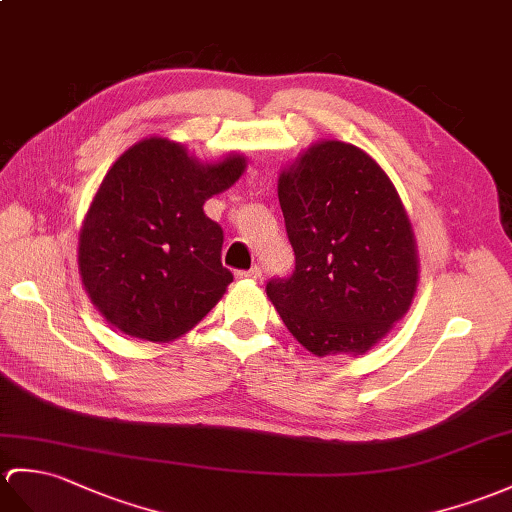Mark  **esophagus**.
<instances>
[{
    "label": "esophagus",
    "mask_w": 512,
    "mask_h": 512,
    "mask_svg": "<svg viewBox=\"0 0 512 512\" xmlns=\"http://www.w3.org/2000/svg\"><path fill=\"white\" fill-rule=\"evenodd\" d=\"M261 277V268L259 266H253L248 270H240L237 272V279H259Z\"/></svg>",
    "instance_id": "esophagus-1"
}]
</instances>
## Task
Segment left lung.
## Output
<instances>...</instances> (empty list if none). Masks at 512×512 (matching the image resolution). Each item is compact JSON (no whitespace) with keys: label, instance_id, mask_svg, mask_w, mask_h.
Returning a JSON list of instances; mask_svg holds the SVG:
<instances>
[{"label":"left lung","instance_id":"obj_1","mask_svg":"<svg viewBox=\"0 0 512 512\" xmlns=\"http://www.w3.org/2000/svg\"><path fill=\"white\" fill-rule=\"evenodd\" d=\"M294 272L266 283L290 334L318 358L360 355L408 312L417 246L395 185L366 152L320 141L279 176Z\"/></svg>","mask_w":512,"mask_h":512}]
</instances>
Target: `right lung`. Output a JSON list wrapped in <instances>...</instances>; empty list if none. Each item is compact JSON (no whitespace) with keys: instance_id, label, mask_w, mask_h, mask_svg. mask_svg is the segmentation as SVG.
I'll list each match as a JSON object with an SVG mask.
<instances>
[{"instance_id":"obj_1","label":"right lung","mask_w":512,"mask_h":512,"mask_svg":"<svg viewBox=\"0 0 512 512\" xmlns=\"http://www.w3.org/2000/svg\"><path fill=\"white\" fill-rule=\"evenodd\" d=\"M244 168L240 154L202 165L161 137L139 141L113 163L78 244L82 283L113 327L168 342L211 312L233 275L220 261L224 231L202 205Z\"/></svg>"}]
</instances>
